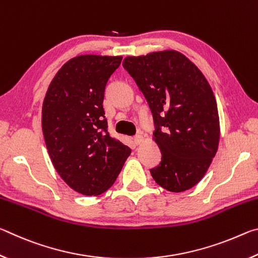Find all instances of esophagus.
<instances>
[{"mask_svg": "<svg viewBox=\"0 0 258 258\" xmlns=\"http://www.w3.org/2000/svg\"><path fill=\"white\" fill-rule=\"evenodd\" d=\"M133 141H134V143L135 145H140V143L142 142V137L140 134H138V135H135V137H133Z\"/></svg>", "mask_w": 258, "mask_h": 258, "instance_id": "esophagus-1", "label": "esophagus"}]
</instances>
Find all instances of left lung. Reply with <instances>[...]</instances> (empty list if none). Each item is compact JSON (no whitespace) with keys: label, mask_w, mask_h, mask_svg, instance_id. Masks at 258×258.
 Listing matches in <instances>:
<instances>
[{"label":"left lung","mask_w":258,"mask_h":258,"mask_svg":"<svg viewBox=\"0 0 258 258\" xmlns=\"http://www.w3.org/2000/svg\"><path fill=\"white\" fill-rule=\"evenodd\" d=\"M154 117L161 160L150 169L164 189L182 192L204 177L216 155L220 120L215 97L203 73L174 50L123 61Z\"/></svg>","instance_id":"left-lung-1"}]
</instances>
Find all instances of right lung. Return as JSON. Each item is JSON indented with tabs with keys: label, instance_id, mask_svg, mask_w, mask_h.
I'll use <instances>...</instances> for the list:
<instances>
[{
	"label": "right lung",
	"instance_id": "1",
	"mask_svg": "<svg viewBox=\"0 0 258 258\" xmlns=\"http://www.w3.org/2000/svg\"><path fill=\"white\" fill-rule=\"evenodd\" d=\"M121 56L73 58L56 73L42 109V130L54 168L85 196L101 195L120 173L131 149L108 132L103 98Z\"/></svg>",
	"mask_w": 258,
	"mask_h": 258
}]
</instances>
